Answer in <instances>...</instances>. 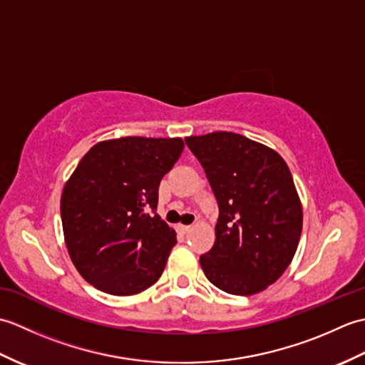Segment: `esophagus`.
<instances>
[{"mask_svg":"<svg viewBox=\"0 0 365 365\" xmlns=\"http://www.w3.org/2000/svg\"><path fill=\"white\" fill-rule=\"evenodd\" d=\"M177 229H178V230H180V232H182V234H188V232L191 230V226H185V224H180V226H178Z\"/></svg>","mask_w":365,"mask_h":365,"instance_id":"34e87169","label":"esophagus"}]
</instances>
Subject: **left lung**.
<instances>
[{
    "mask_svg": "<svg viewBox=\"0 0 365 365\" xmlns=\"http://www.w3.org/2000/svg\"><path fill=\"white\" fill-rule=\"evenodd\" d=\"M218 200L213 247L200 255L208 281L230 294L265 290L290 265L302 208L281 155L232 131L185 138Z\"/></svg>",
    "mask_w": 365,
    "mask_h": 365,
    "instance_id": "left-lung-1",
    "label": "left lung"
}]
</instances>
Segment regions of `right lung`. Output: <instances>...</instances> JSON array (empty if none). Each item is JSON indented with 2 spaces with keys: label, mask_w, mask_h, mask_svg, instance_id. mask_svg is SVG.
I'll list each match as a JSON object with an SVG mask.
<instances>
[{
  "label": "right lung",
  "mask_w": 365,
  "mask_h": 365,
  "mask_svg": "<svg viewBox=\"0 0 365 365\" xmlns=\"http://www.w3.org/2000/svg\"><path fill=\"white\" fill-rule=\"evenodd\" d=\"M180 138L127 136L91 147L61 196L68 255L96 289L136 294L158 281L175 232L157 215L158 187Z\"/></svg>",
  "instance_id": "add662e5"
}]
</instances>
